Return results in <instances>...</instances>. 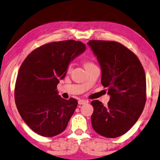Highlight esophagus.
<instances>
[{"mask_svg":"<svg viewBox=\"0 0 160 160\" xmlns=\"http://www.w3.org/2000/svg\"><path fill=\"white\" fill-rule=\"evenodd\" d=\"M86 103H88L87 101L82 100V99H80V100H78V103L79 105H83V104H85Z\"/></svg>","mask_w":160,"mask_h":160,"instance_id":"1","label":"esophagus"}]
</instances>
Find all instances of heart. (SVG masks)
Returning <instances> with one entry per match:
<instances>
[{
  "label": "heart",
  "mask_w": 160,
  "mask_h": 160,
  "mask_svg": "<svg viewBox=\"0 0 160 160\" xmlns=\"http://www.w3.org/2000/svg\"><path fill=\"white\" fill-rule=\"evenodd\" d=\"M96 66L95 64H93L92 62H90V61H86L84 62V67H85V69H88V68H90V67H92ZM71 69V65H69V67H68V70H70Z\"/></svg>",
  "instance_id": "heart-1"
}]
</instances>
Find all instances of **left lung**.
<instances>
[{
    "label": "left lung",
    "mask_w": 160,
    "mask_h": 160,
    "mask_svg": "<svg viewBox=\"0 0 160 160\" xmlns=\"http://www.w3.org/2000/svg\"><path fill=\"white\" fill-rule=\"evenodd\" d=\"M101 68V83L111 96L104 106L91 101L93 130L103 137L114 138L127 132L139 118L146 102L145 71L138 57L114 41L90 40Z\"/></svg>",
    "instance_id": "left-lung-1"
}]
</instances>
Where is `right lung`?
<instances>
[{
	"label": "right lung",
	"mask_w": 160,
	"mask_h": 160,
	"mask_svg": "<svg viewBox=\"0 0 160 160\" xmlns=\"http://www.w3.org/2000/svg\"><path fill=\"white\" fill-rule=\"evenodd\" d=\"M86 50L82 42H53L33 50L21 64L15 86V101L22 120L44 137H54L67 128L78 102L58 95L57 86L69 63Z\"/></svg>",
	"instance_id": "add662e5"
}]
</instances>
